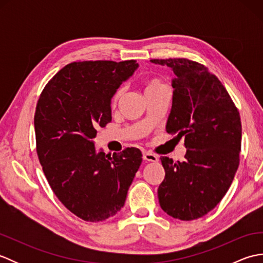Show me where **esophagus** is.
Wrapping results in <instances>:
<instances>
[{
	"label": "esophagus",
	"instance_id": "obj_1",
	"mask_svg": "<svg viewBox=\"0 0 263 263\" xmlns=\"http://www.w3.org/2000/svg\"><path fill=\"white\" fill-rule=\"evenodd\" d=\"M143 160L146 161H152V163H156V161H158V157L157 156H155L152 153H143Z\"/></svg>",
	"mask_w": 263,
	"mask_h": 263
}]
</instances>
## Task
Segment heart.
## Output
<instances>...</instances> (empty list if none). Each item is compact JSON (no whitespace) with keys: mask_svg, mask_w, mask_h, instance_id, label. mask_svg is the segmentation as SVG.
Segmentation results:
<instances>
[{"mask_svg":"<svg viewBox=\"0 0 263 263\" xmlns=\"http://www.w3.org/2000/svg\"><path fill=\"white\" fill-rule=\"evenodd\" d=\"M160 85H161V83H160L158 80H152V81H149V82L147 83L146 90H149V89H153V88L157 87V86H160ZM121 95H122V89H119V90H117V91L114 93L113 98H111V106H114V105L116 104V102H117V100H119Z\"/></svg>","mask_w":263,"mask_h":263,"instance_id":"1","label":"heart"}]
</instances>
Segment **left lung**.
<instances>
[{"mask_svg":"<svg viewBox=\"0 0 263 263\" xmlns=\"http://www.w3.org/2000/svg\"><path fill=\"white\" fill-rule=\"evenodd\" d=\"M173 70V104L166 131L184 137V161L160 157L165 178L158 187L167 215L193 220L211 211L230 189L239 164L241 117L219 79L187 59L152 60Z\"/></svg>","mask_w":263,"mask_h":263,"instance_id":"obj_1","label":"left lung"}]
</instances>
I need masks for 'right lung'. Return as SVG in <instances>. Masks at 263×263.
I'll use <instances>...</instances> for the list:
<instances>
[{"mask_svg":"<svg viewBox=\"0 0 263 263\" xmlns=\"http://www.w3.org/2000/svg\"><path fill=\"white\" fill-rule=\"evenodd\" d=\"M139 64L135 60L83 61L65 65L44 88L36 106L39 163L66 209L86 221L113 217L142 161L138 148L96 152L97 127L111 121L110 100Z\"/></svg>","mask_w":263,"mask_h":263,"instance_id":"add662e5","label":"right lung"}]
</instances>
